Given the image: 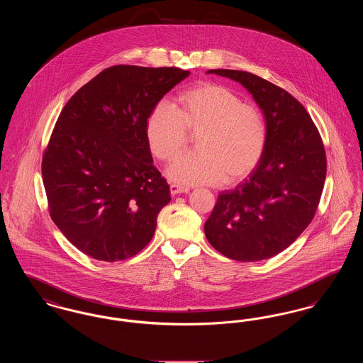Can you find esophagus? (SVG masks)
<instances>
[{"label": "esophagus", "instance_id": "obj_1", "mask_svg": "<svg viewBox=\"0 0 363 363\" xmlns=\"http://www.w3.org/2000/svg\"><path fill=\"white\" fill-rule=\"evenodd\" d=\"M188 188H185V186H181V185H177V184H172L170 185V191H172V194L175 196V194H179V193H188Z\"/></svg>", "mask_w": 363, "mask_h": 363}]
</instances>
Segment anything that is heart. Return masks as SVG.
Returning a JSON list of instances; mask_svg holds the SVG:
<instances>
[{"mask_svg":"<svg viewBox=\"0 0 363 363\" xmlns=\"http://www.w3.org/2000/svg\"><path fill=\"white\" fill-rule=\"evenodd\" d=\"M197 135V154L184 156L169 177L184 185L235 184L259 166L268 143V126L256 104H243L231 88L200 83L181 92L177 104H156L145 122V138L156 159L170 163Z\"/></svg>","mask_w":363,"mask_h":363,"instance_id":"b5f03b06","label":"heart"}]
</instances>
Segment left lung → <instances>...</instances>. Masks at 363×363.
Masks as SVG:
<instances>
[{"label": "left lung", "mask_w": 363, "mask_h": 363, "mask_svg": "<svg viewBox=\"0 0 363 363\" xmlns=\"http://www.w3.org/2000/svg\"><path fill=\"white\" fill-rule=\"evenodd\" d=\"M207 73L240 82L268 126L259 166L234 189L219 193L204 231L225 257L259 261L289 247L311 225L327 175L320 132L306 108L286 89L243 70Z\"/></svg>", "instance_id": "1"}]
</instances>
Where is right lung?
Masks as SVG:
<instances>
[{
  "label": "right lung",
  "mask_w": 363,
  "mask_h": 363,
  "mask_svg": "<svg viewBox=\"0 0 363 363\" xmlns=\"http://www.w3.org/2000/svg\"><path fill=\"white\" fill-rule=\"evenodd\" d=\"M189 70L116 65L82 86L62 108L42 157L52 222L86 256L114 262L152 240L170 200L152 164L145 122Z\"/></svg>",
  "instance_id": "add662e5"
}]
</instances>
